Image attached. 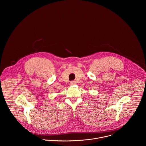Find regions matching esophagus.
<instances>
[{
    "label": "esophagus",
    "instance_id": "34e87169",
    "mask_svg": "<svg viewBox=\"0 0 146 146\" xmlns=\"http://www.w3.org/2000/svg\"><path fill=\"white\" fill-rule=\"evenodd\" d=\"M75 84H76L75 82H74V81H73V82H71L70 83V85H75Z\"/></svg>",
    "mask_w": 146,
    "mask_h": 146
}]
</instances>
